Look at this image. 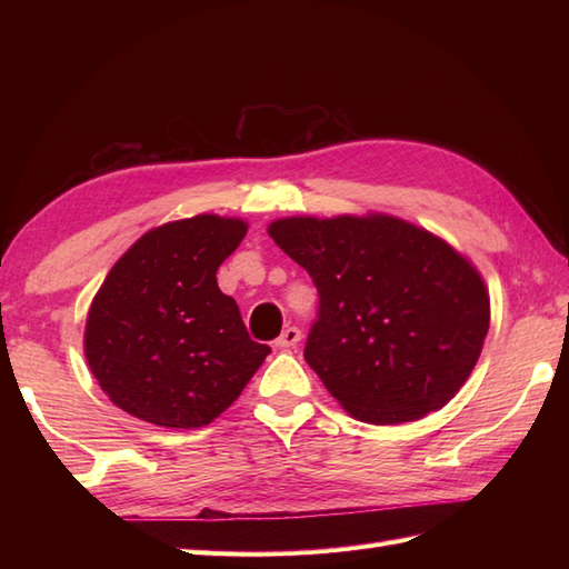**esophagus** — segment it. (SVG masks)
<instances>
[{"mask_svg": "<svg viewBox=\"0 0 569 569\" xmlns=\"http://www.w3.org/2000/svg\"><path fill=\"white\" fill-rule=\"evenodd\" d=\"M300 337H303V332H300L298 328H286L283 332H281V337H278V340L273 342L278 349H291V347H296L298 342H300Z\"/></svg>", "mask_w": 569, "mask_h": 569, "instance_id": "34e87169", "label": "esophagus"}]
</instances>
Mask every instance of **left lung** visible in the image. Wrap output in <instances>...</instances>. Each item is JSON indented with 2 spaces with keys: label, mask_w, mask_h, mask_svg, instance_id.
Here are the masks:
<instances>
[{
  "label": "left lung",
  "mask_w": 569,
  "mask_h": 569,
  "mask_svg": "<svg viewBox=\"0 0 569 569\" xmlns=\"http://www.w3.org/2000/svg\"><path fill=\"white\" fill-rule=\"evenodd\" d=\"M269 234L318 288L306 361L340 406L373 426L442 408L489 332V293L462 253L389 214L286 217Z\"/></svg>",
  "instance_id": "1"
}]
</instances>
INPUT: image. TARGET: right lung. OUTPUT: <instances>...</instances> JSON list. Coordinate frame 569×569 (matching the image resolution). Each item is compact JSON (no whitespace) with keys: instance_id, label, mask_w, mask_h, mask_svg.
<instances>
[{"instance_id":"add662e5","label":"right lung","mask_w":569,"mask_h":569,"mask_svg":"<svg viewBox=\"0 0 569 569\" xmlns=\"http://www.w3.org/2000/svg\"><path fill=\"white\" fill-rule=\"evenodd\" d=\"M244 234L234 217L198 214L151 229L112 266L88 312L84 357L114 406L190 430L237 401L271 352L217 286Z\"/></svg>"}]
</instances>
